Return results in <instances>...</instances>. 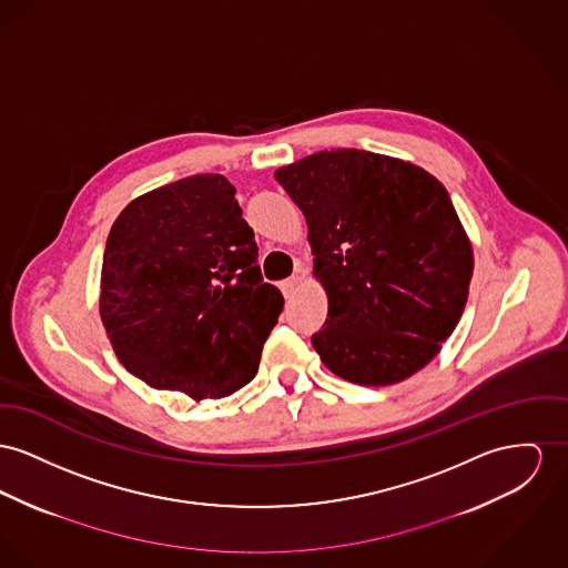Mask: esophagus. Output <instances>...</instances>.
<instances>
[{
    "mask_svg": "<svg viewBox=\"0 0 568 568\" xmlns=\"http://www.w3.org/2000/svg\"><path fill=\"white\" fill-rule=\"evenodd\" d=\"M297 286H300V277H288V280H284V282L280 284L284 297H291V295L297 291Z\"/></svg>",
    "mask_w": 568,
    "mask_h": 568,
    "instance_id": "esophagus-1",
    "label": "esophagus"
}]
</instances>
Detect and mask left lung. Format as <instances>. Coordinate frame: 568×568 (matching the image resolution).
I'll list each match as a JSON object with an SVG mask.
<instances>
[{
  "mask_svg": "<svg viewBox=\"0 0 568 568\" xmlns=\"http://www.w3.org/2000/svg\"><path fill=\"white\" fill-rule=\"evenodd\" d=\"M302 209L327 321L321 362L357 385L422 371L465 310L471 243L446 187L409 161L338 149L275 172Z\"/></svg>",
  "mask_w": 568,
  "mask_h": 568,
  "instance_id": "1",
  "label": "left lung"
}]
</instances>
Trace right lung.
<instances>
[{
  "label": "right lung",
  "mask_w": 568,
  "mask_h": 568,
  "mask_svg": "<svg viewBox=\"0 0 568 568\" xmlns=\"http://www.w3.org/2000/svg\"><path fill=\"white\" fill-rule=\"evenodd\" d=\"M234 193L222 174H195L135 197L110 230L101 321L154 389L224 398L258 373L284 297L263 282Z\"/></svg>",
  "instance_id": "right-lung-1"
}]
</instances>
